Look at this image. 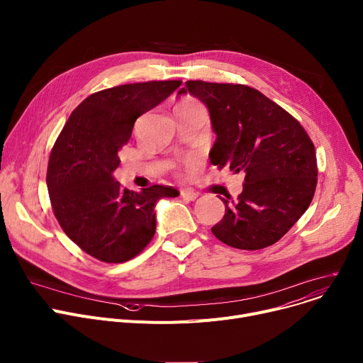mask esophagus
I'll use <instances>...</instances> for the list:
<instances>
[{
    "mask_svg": "<svg viewBox=\"0 0 363 363\" xmlns=\"http://www.w3.org/2000/svg\"><path fill=\"white\" fill-rule=\"evenodd\" d=\"M181 197L185 199V200H189V201H194V200L199 199V194H197V192H194V191H191V189H182L181 191Z\"/></svg>",
    "mask_w": 363,
    "mask_h": 363,
    "instance_id": "1",
    "label": "esophagus"
}]
</instances>
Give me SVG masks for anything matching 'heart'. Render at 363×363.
Returning a JSON list of instances; mask_svg holds the SVG:
<instances>
[{"label":"heart","instance_id":"obj_1","mask_svg":"<svg viewBox=\"0 0 363 363\" xmlns=\"http://www.w3.org/2000/svg\"><path fill=\"white\" fill-rule=\"evenodd\" d=\"M181 104H192V102H189V101H184V102H181ZM181 104H179V105H181Z\"/></svg>","mask_w":363,"mask_h":363}]
</instances>
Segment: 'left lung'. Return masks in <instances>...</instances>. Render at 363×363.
<instances>
[{
  "label": "left lung",
  "instance_id": "8db88e82",
  "mask_svg": "<svg viewBox=\"0 0 363 363\" xmlns=\"http://www.w3.org/2000/svg\"><path fill=\"white\" fill-rule=\"evenodd\" d=\"M184 93L208 108L217 135L210 162L245 172L238 201L222 199L225 216L211 228L213 235L238 250L276 244L301 219L317 188V156L308 133L296 118L245 84L188 80L178 91Z\"/></svg>",
  "mask_w": 363,
  "mask_h": 363
}]
</instances>
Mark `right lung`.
Returning <instances> with one entry per match:
<instances>
[{"mask_svg": "<svg viewBox=\"0 0 363 363\" xmlns=\"http://www.w3.org/2000/svg\"><path fill=\"white\" fill-rule=\"evenodd\" d=\"M181 84L146 82L96 91L71 112L54 144L46 172L54 214L72 242L96 259L125 262L138 255L155 236L156 203L179 194L163 185L130 191L112 174L137 118Z\"/></svg>", "mask_w": 363, "mask_h": 363, "instance_id": "obj_1", "label": "right lung"}]
</instances>
